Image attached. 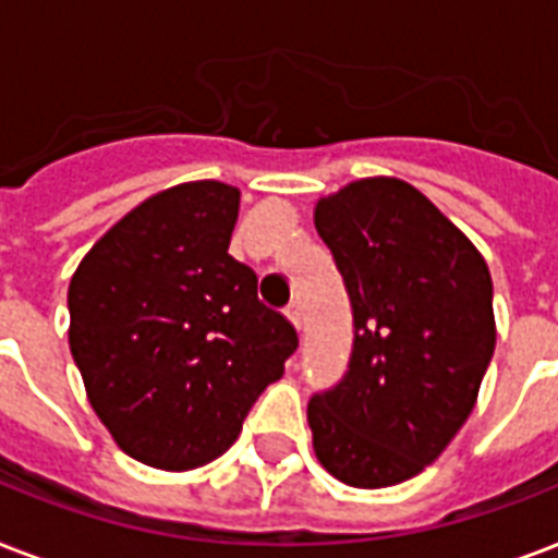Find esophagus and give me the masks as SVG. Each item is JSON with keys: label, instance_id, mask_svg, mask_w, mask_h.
<instances>
[{"label": "esophagus", "instance_id": "obj_1", "mask_svg": "<svg viewBox=\"0 0 558 558\" xmlns=\"http://www.w3.org/2000/svg\"><path fill=\"white\" fill-rule=\"evenodd\" d=\"M287 318H289V322H292V324H295L298 330H301V304H298V301H295V304H289V306H287Z\"/></svg>", "mask_w": 558, "mask_h": 558}]
</instances>
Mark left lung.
I'll return each instance as SVG.
<instances>
[{"label":"left lung","instance_id":"left-lung-1","mask_svg":"<svg viewBox=\"0 0 558 558\" xmlns=\"http://www.w3.org/2000/svg\"><path fill=\"white\" fill-rule=\"evenodd\" d=\"M315 228L353 310V353L306 405L324 469L362 489L423 472L466 423L495 350L493 278L477 248L399 179L318 202Z\"/></svg>","mask_w":558,"mask_h":558}]
</instances>
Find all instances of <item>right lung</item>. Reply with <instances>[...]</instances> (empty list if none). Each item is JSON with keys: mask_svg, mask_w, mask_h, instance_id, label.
Instances as JSON below:
<instances>
[{"mask_svg": "<svg viewBox=\"0 0 558 558\" xmlns=\"http://www.w3.org/2000/svg\"><path fill=\"white\" fill-rule=\"evenodd\" d=\"M240 191L187 182L112 226L69 283V348L116 442L147 466H205L298 350L287 315L228 254Z\"/></svg>", "mask_w": 558, "mask_h": 558, "instance_id": "obj_1", "label": "right lung"}]
</instances>
